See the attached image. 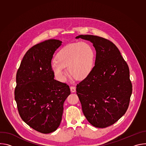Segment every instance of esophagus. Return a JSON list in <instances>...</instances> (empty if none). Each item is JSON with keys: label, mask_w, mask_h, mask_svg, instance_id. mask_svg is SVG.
Instances as JSON below:
<instances>
[{"label": "esophagus", "mask_w": 146, "mask_h": 146, "mask_svg": "<svg viewBox=\"0 0 146 146\" xmlns=\"http://www.w3.org/2000/svg\"><path fill=\"white\" fill-rule=\"evenodd\" d=\"M70 91L72 92H75L76 91V87H73V86H72L70 87Z\"/></svg>", "instance_id": "obj_1"}]
</instances>
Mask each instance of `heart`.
<instances>
[{
	"mask_svg": "<svg viewBox=\"0 0 146 146\" xmlns=\"http://www.w3.org/2000/svg\"><path fill=\"white\" fill-rule=\"evenodd\" d=\"M95 62V52L91 44L86 42H75L62 48L56 59L52 61V69L61 81H64L68 68L70 74L77 80L86 78L92 71Z\"/></svg>",
	"mask_w": 146,
	"mask_h": 146,
	"instance_id": "heart-1",
	"label": "heart"
}]
</instances>
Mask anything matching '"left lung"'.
<instances>
[{"instance_id": "left-lung-1", "label": "left lung", "mask_w": 146, "mask_h": 146, "mask_svg": "<svg viewBox=\"0 0 146 146\" xmlns=\"http://www.w3.org/2000/svg\"><path fill=\"white\" fill-rule=\"evenodd\" d=\"M96 50L92 72L76 86L82 110L95 127L111 125L126 113L132 92L127 62L114 44L94 35H79Z\"/></svg>"}]
</instances>
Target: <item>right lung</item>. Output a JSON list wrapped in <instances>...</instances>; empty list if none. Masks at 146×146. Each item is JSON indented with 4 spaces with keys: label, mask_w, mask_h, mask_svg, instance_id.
<instances>
[{
    "label": "right lung",
    "mask_w": 146,
    "mask_h": 146,
    "mask_svg": "<svg viewBox=\"0 0 146 146\" xmlns=\"http://www.w3.org/2000/svg\"><path fill=\"white\" fill-rule=\"evenodd\" d=\"M62 41L50 39L31 48L16 75L15 100L22 119L42 133L59 127L64 103L70 94L69 86L54 78L51 60Z\"/></svg>",
    "instance_id": "add662e5"
}]
</instances>
